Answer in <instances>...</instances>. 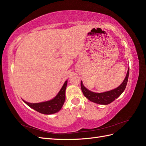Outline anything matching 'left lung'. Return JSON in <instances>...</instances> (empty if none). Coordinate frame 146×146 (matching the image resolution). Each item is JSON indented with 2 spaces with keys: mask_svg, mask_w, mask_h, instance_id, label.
<instances>
[{
  "mask_svg": "<svg viewBox=\"0 0 146 146\" xmlns=\"http://www.w3.org/2000/svg\"><path fill=\"white\" fill-rule=\"evenodd\" d=\"M129 75V68L126 75V77L122 83L121 85L119 87L116 88V89L113 90L111 91L102 92V93H96V92L90 91L83 86L82 82H81V89L83 93L86 98L91 102L94 103L102 104V105H108L111 103L118 97L120 96L123 91L125 90L127 83L128 82Z\"/></svg>",
  "mask_w": 146,
  "mask_h": 146,
  "instance_id": "left-lung-1",
  "label": "left lung"
}]
</instances>
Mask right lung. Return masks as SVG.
<instances>
[{
    "label": "right lung",
    "instance_id": "right-lung-1",
    "mask_svg": "<svg viewBox=\"0 0 146 146\" xmlns=\"http://www.w3.org/2000/svg\"><path fill=\"white\" fill-rule=\"evenodd\" d=\"M68 81H66L58 94L53 99L44 102L32 104L24 100V102L30 107L36 110L38 112L44 114H54L61 110L65 100V91Z\"/></svg>",
    "mask_w": 146,
    "mask_h": 146
}]
</instances>
